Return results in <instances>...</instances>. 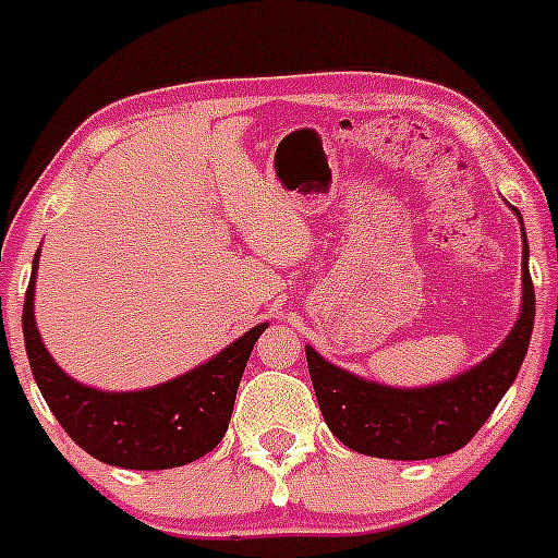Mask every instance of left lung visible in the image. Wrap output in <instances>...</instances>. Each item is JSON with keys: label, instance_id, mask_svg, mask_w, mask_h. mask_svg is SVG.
<instances>
[{"label": "left lung", "instance_id": "left-lung-1", "mask_svg": "<svg viewBox=\"0 0 558 558\" xmlns=\"http://www.w3.org/2000/svg\"><path fill=\"white\" fill-rule=\"evenodd\" d=\"M513 213L519 216L521 213ZM521 313L513 329L483 362L432 386L397 388L353 375L305 345L307 369L331 435L375 459L421 461L448 456L475 437L508 393L526 356L534 326V286L521 221Z\"/></svg>", "mask_w": 558, "mask_h": 558}]
</instances>
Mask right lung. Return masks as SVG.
Masks as SVG:
<instances>
[{
    "label": "right lung",
    "instance_id": "obj_1",
    "mask_svg": "<svg viewBox=\"0 0 558 558\" xmlns=\"http://www.w3.org/2000/svg\"><path fill=\"white\" fill-rule=\"evenodd\" d=\"M39 251L24 300V345L39 393L66 435L94 459L123 470H170L210 453L223 440L240 378L258 335L247 329L199 367L137 391H102L66 375L45 348L35 320Z\"/></svg>",
    "mask_w": 558,
    "mask_h": 558
}]
</instances>
